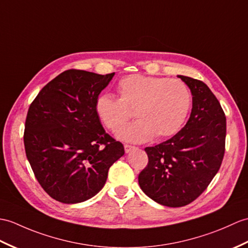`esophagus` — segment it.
Segmentation results:
<instances>
[{
  "label": "esophagus",
  "mask_w": 248,
  "mask_h": 248,
  "mask_svg": "<svg viewBox=\"0 0 248 248\" xmlns=\"http://www.w3.org/2000/svg\"><path fill=\"white\" fill-rule=\"evenodd\" d=\"M134 149H136L135 146L128 145V143H125V145H124V151H125V153H129V152H131L132 150H134Z\"/></svg>",
  "instance_id": "1"
}]
</instances>
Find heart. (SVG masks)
I'll list each match as a JSON object with an SVG mask.
<instances>
[{
    "label": "heart",
    "mask_w": 248,
    "mask_h": 248,
    "mask_svg": "<svg viewBox=\"0 0 248 248\" xmlns=\"http://www.w3.org/2000/svg\"><path fill=\"white\" fill-rule=\"evenodd\" d=\"M119 97L105 93L97 97L95 111L103 125L117 131L133 116L136 122L124 126L117 136L131 142L175 134L191 106V93L181 80L130 75L119 80Z\"/></svg>",
    "instance_id": "heart-1"
}]
</instances>
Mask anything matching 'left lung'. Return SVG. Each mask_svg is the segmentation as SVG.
I'll return each instance as SVG.
<instances>
[{"label":"left lung","mask_w":248,"mask_h":248,"mask_svg":"<svg viewBox=\"0 0 248 248\" xmlns=\"http://www.w3.org/2000/svg\"><path fill=\"white\" fill-rule=\"evenodd\" d=\"M192 94L185 126L159 145L147 147L149 162L140 175L141 190L168 207L190 204L208 187L225 153L226 117L220 102L203 81L178 75Z\"/></svg>","instance_id":"8db88e82"}]
</instances>
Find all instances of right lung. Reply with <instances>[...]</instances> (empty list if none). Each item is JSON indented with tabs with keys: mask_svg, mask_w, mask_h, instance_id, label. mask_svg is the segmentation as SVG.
I'll return each instance as SVG.
<instances>
[{
	"mask_svg": "<svg viewBox=\"0 0 248 248\" xmlns=\"http://www.w3.org/2000/svg\"><path fill=\"white\" fill-rule=\"evenodd\" d=\"M115 73H61L39 92L25 120L24 146L39 184L64 204L84 202L105 186L124 145L103 129L95 111Z\"/></svg>",
	"mask_w": 248,
	"mask_h": 248,
	"instance_id": "1",
	"label": "right lung"
}]
</instances>
